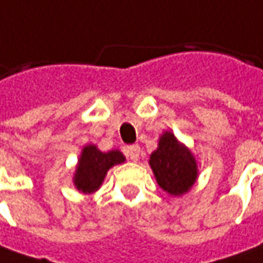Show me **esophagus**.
<instances>
[{"label":"esophagus","mask_w":263,"mask_h":263,"mask_svg":"<svg viewBox=\"0 0 263 263\" xmlns=\"http://www.w3.org/2000/svg\"><path fill=\"white\" fill-rule=\"evenodd\" d=\"M126 155L130 160L133 162H137L139 160V156H140V147L137 144H133V146H127L126 147Z\"/></svg>","instance_id":"34e87169"}]
</instances>
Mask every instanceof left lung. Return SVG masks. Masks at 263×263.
Returning <instances> with one entry per match:
<instances>
[{"label":"left lung","mask_w":263,"mask_h":263,"mask_svg":"<svg viewBox=\"0 0 263 263\" xmlns=\"http://www.w3.org/2000/svg\"><path fill=\"white\" fill-rule=\"evenodd\" d=\"M149 163L159 186L173 196L186 193L196 180L195 157L169 132L160 137L159 147L150 155Z\"/></svg>","instance_id":"8db88e82"}]
</instances>
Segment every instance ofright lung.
<instances>
[{"label": "right lung", "mask_w": 263, "mask_h": 263, "mask_svg": "<svg viewBox=\"0 0 263 263\" xmlns=\"http://www.w3.org/2000/svg\"><path fill=\"white\" fill-rule=\"evenodd\" d=\"M124 160V156L119 150L103 153L96 146H86L83 149L79 166L76 170L74 183L81 192L91 193L100 187L107 170L113 167L114 164L123 163Z\"/></svg>", "instance_id": "right-lung-1"}]
</instances>
